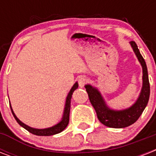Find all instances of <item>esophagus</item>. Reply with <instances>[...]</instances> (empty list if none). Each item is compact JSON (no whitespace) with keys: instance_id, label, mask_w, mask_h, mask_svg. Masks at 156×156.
Instances as JSON below:
<instances>
[{"instance_id":"1","label":"esophagus","mask_w":156,"mask_h":156,"mask_svg":"<svg viewBox=\"0 0 156 156\" xmlns=\"http://www.w3.org/2000/svg\"><path fill=\"white\" fill-rule=\"evenodd\" d=\"M78 82L79 87H84V85H85L86 83H87V78L84 77V76H80V77L78 78Z\"/></svg>"}]
</instances>
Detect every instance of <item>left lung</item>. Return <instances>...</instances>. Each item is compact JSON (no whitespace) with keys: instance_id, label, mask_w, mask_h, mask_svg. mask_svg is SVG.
Segmentation results:
<instances>
[{"instance_id":"obj_1","label":"left lung","mask_w":156,"mask_h":156,"mask_svg":"<svg viewBox=\"0 0 156 156\" xmlns=\"http://www.w3.org/2000/svg\"><path fill=\"white\" fill-rule=\"evenodd\" d=\"M129 44L143 68V87L134 104L127 108L121 110L112 109L106 104L97 88L90 84L85 85L90 102L96 112L99 121L103 125L110 128H125L134 123L144 111L150 97V83L146 62L136 43L130 41Z\"/></svg>"}]
</instances>
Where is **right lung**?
Segmentation results:
<instances>
[{
    "label": "right lung",
    "instance_id": "add662e5",
    "mask_svg": "<svg viewBox=\"0 0 156 156\" xmlns=\"http://www.w3.org/2000/svg\"><path fill=\"white\" fill-rule=\"evenodd\" d=\"M78 87V83L76 82L73 86L72 87V88L69 90V92L68 93V95L66 97V104H65V108H64L63 112V116H62V118L58 123L56 124L55 126H52V127H48V128H44V129H36V128H32L30 126H28L27 125H26L23 122L19 120V119L16 116L15 113L13 112V108L10 105L11 111H12V113H13L14 118L17 121L19 125H20L22 127H23L24 129H26L27 130L29 131L30 133H33V134H35V135L38 136H51L54 135V134H56V133H59L62 132V131L65 129L67 127L69 124V111H70V102H71V98H72V95H73V91Z\"/></svg>",
    "mask_w": 156,
    "mask_h": 156
}]
</instances>
